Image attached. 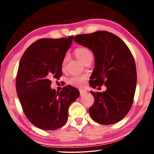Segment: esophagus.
Here are the masks:
<instances>
[{
  "label": "esophagus",
  "mask_w": 154,
  "mask_h": 154,
  "mask_svg": "<svg viewBox=\"0 0 154 154\" xmlns=\"http://www.w3.org/2000/svg\"><path fill=\"white\" fill-rule=\"evenodd\" d=\"M86 92H87L86 90H79V93H80L81 96L85 94Z\"/></svg>",
  "instance_id": "34e87169"
}]
</instances>
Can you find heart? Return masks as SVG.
Here are the masks:
<instances>
[{
  "mask_svg": "<svg viewBox=\"0 0 154 154\" xmlns=\"http://www.w3.org/2000/svg\"><path fill=\"white\" fill-rule=\"evenodd\" d=\"M75 55L82 61L83 64H86L87 62H91L93 60L94 54L93 52L88 49L86 47H79L77 48L75 50ZM69 54H66L64 56L62 61V67L64 68L67 63L68 60H69ZM85 81V77L82 75H73L70 77L68 82L75 87H80L84 83Z\"/></svg>",
  "mask_w": 154,
  "mask_h": 154,
  "instance_id": "1",
  "label": "heart"
}]
</instances>
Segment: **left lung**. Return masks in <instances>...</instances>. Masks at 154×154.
Segmentation results:
<instances>
[{
  "instance_id": "8db88e82",
  "label": "left lung",
  "mask_w": 154,
  "mask_h": 154,
  "mask_svg": "<svg viewBox=\"0 0 154 154\" xmlns=\"http://www.w3.org/2000/svg\"><path fill=\"white\" fill-rule=\"evenodd\" d=\"M74 41L94 56L90 86L106 87L103 92L90 91L94 98L89 108L90 117L100 124L117 123L129 112L136 90L137 69L132 53L120 38L107 31L78 35Z\"/></svg>"
}]
</instances>
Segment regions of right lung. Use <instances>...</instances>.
Segmentation results:
<instances>
[{
	"label": "right lung",
	"mask_w": 154,
	"mask_h": 154,
	"mask_svg": "<svg viewBox=\"0 0 154 154\" xmlns=\"http://www.w3.org/2000/svg\"><path fill=\"white\" fill-rule=\"evenodd\" d=\"M72 38H41L30 45L21 58L16 90L23 111L38 128L54 130L66 124L70 105L79 91L70 85L60 92L50 88L51 79L62 75V61Z\"/></svg>",
	"instance_id": "1"
}]
</instances>
